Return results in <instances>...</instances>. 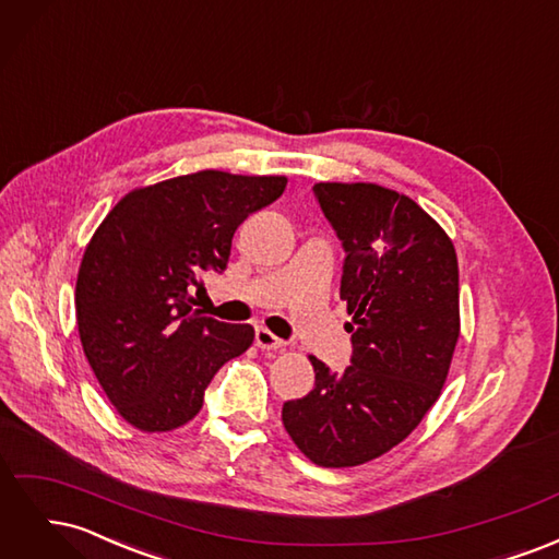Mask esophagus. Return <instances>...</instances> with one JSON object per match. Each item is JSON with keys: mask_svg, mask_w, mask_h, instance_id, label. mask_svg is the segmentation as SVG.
I'll return each instance as SVG.
<instances>
[{"mask_svg": "<svg viewBox=\"0 0 559 559\" xmlns=\"http://www.w3.org/2000/svg\"><path fill=\"white\" fill-rule=\"evenodd\" d=\"M253 337H257V345L259 349H282L284 347V341H280V337L275 333H270L267 329L259 326L257 333H253Z\"/></svg>", "mask_w": 559, "mask_h": 559, "instance_id": "1", "label": "esophagus"}]
</instances>
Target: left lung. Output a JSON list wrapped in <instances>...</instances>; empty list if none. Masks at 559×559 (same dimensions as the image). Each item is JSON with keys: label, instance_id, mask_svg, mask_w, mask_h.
Masks as SVG:
<instances>
[{"label": "left lung", "instance_id": "obj_1", "mask_svg": "<svg viewBox=\"0 0 559 559\" xmlns=\"http://www.w3.org/2000/svg\"><path fill=\"white\" fill-rule=\"evenodd\" d=\"M345 261L352 314L343 373L310 357L314 389L286 401L284 429L319 466H359L399 445L445 384L460 337V267L433 218L378 183H314Z\"/></svg>", "mask_w": 559, "mask_h": 559}]
</instances>
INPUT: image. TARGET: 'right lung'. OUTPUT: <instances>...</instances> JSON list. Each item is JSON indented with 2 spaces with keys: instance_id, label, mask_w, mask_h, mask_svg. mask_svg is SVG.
<instances>
[{
  "instance_id": "add662e5",
  "label": "right lung",
  "mask_w": 559,
  "mask_h": 559,
  "mask_svg": "<svg viewBox=\"0 0 559 559\" xmlns=\"http://www.w3.org/2000/svg\"><path fill=\"white\" fill-rule=\"evenodd\" d=\"M284 186L202 170L128 193L95 230L76 277V324L97 382L132 427L186 425L216 370L253 343L249 324L193 310L191 292L202 273H224L235 230Z\"/></svg>"
}]
</instances>
